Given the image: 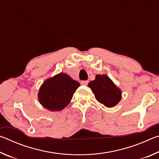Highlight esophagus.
Masks as SVG:
<instances>
[{
	"label": "esophagus",
	"mask_w": 159,
	"mask_h": 159,
	"mask_svg": "<svg viewBox=\"0 0 159 159\" xmlns=\"http://www.w3.org/2000/svg\"><path fill=\"white\" fill-rule=\"evenodd\" d=\"M81 84L82 85H87L88 83V80H82L81 82Z\"/></svg>",
	"instance_id": "1"
}]
</instances>
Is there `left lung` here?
<instances>
[{
    "instance_id": "1",
    "label": "left lung",
    "mask_w": 159,
    "mask_h": 159,
    "mask_svg": "<svg viewBox=\"0 0 159 159\" xmlns=\"http://www.w3.org/2000/svg\"><path fill=\"white\" fill-rule=\"evenodd\" d=\"M88 85L97 100L108 108L115 107L121 99V90L106 74L96 75L95 79L90 81Z\"/></svg>"
}]
</instances>
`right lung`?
Listing matches in <instances>:
<instances>
[{"mask_svg": "<svg viewBox=\"0 0 159 159\" xmlns=\"http://www.w3.org/2000/svg\"><path fill=\"white\" fill-rule=\"evenodd\" d=\"M79 86V82L61 72L43 83L38 93L39 102L51 111H61L69 104Z\"/></svg>", "mask_w": 159, "mask_h": 159, "instance_id": "right-lung-1", "label": "right lung"}]
</instances>
